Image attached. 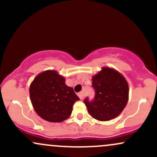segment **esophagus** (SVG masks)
<instances>
[{"instance_id": "obj_1", "label": "esophagus", "mask_w": 157, "mask_h": 157, "mask_svg": "<svg viewBox=\"0 0 157 157\" xmlns=\"http://www.w3.org/2000/svg\"><path fill=\"white\" fill-rule=\"evenodd\" d=\"M78 96L81 99V100H82V99H83L84 97H85V93L83 92V91H81V92L78 94Z\"/></svg>"}]
</instances>
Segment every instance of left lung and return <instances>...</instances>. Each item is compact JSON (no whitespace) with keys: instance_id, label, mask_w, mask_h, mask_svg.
Listing matches in <instances>:
<instances>
[{"instance_id":"left-lung-1","label":"left lung","mask_w":157,"mask_h":157,"mask_svg":"<svg viewBox=\"0 0 157 157\" xmlns=\"http://www.w3.org/2000/svg\"><path fill=\"white\" fill-rule=\"evenodd\" d=\"M95 96L92 101L86 97L85 105L91 117L100 121H109L123 111L128 100V85L120 72L103 67L92 77Z\"/></svg>"}]
</instances>
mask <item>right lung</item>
<instances>
[{"mask_svg":"<svg viewBox=\"0 0 157 157\" xmlns=\"http://www.w3.org/2000/svg\"><path fill=\"white\" fill-rule=\"evenodd\" d=\"M65 81L57 71L48 70L39 74L30 85V98L34 109L46 121H64L71 115L75 102L80 100Z\"/></svg>","mask_w":157,"mask_h":157,"instance_id":"obj_1","label":"right lung"}]
</instances>
